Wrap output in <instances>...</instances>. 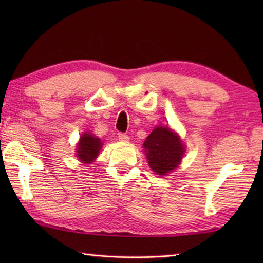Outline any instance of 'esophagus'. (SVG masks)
I'll return each mask as SVG.
<instances>
[{"label": "esophagus", "mask_w": 263, "mask_h": 263, "mask_svg": "<svg viewBox=\"0 0 263 263\" xmlns=\"http://www.w3.org/2000/svg\"><path fill=\"white\" fill-rule=\"evenodd\" d=\"M128 136L127 135H125V133H119V140L120 141H123V142H126V141H128Z\"/></svg>", "instance_id": "1"}]
</instances>
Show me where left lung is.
Instances as JSON below:
<instances>
[{
	"label": "left lung",
	"mask_w": 263,
	"mask_h": 263,
	"mask_svg": "<svg viewBox=\"0 0 263 263\" xmlns=\"http://www.w3.org/2000/svg\"><path fill=\"white\" fill-rule=\"evenodd\" d=\"M149 166L158 175H167L181 163L185 152L180 138L170 127L158 126L143 143Z\"/></svg>",
	"instance_id": "left-lung-1"
}]
</instances>
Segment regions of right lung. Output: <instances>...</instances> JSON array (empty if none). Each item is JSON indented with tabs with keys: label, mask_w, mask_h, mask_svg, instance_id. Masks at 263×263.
Wrapping results in <instances>:
<instances>
[{
	"label": "right lung",
	"mask_w": 263,
	"mask_h": 263,
	"mask_svg": "<svg viewBox=\"0 0 263 263\" xmlns=\"http://www.w3.org/2000/svg\"><path fill=\"white\" fill-rule=\"evenodd\" d=\"M102 146L103 143L100 142V139L95 138L88 132L83 133L80 138V142L77 147V157L79 158L82 163L90 164L98 156Z\"/></svg>",
	"instance_id": "1"
}]
</instances>
